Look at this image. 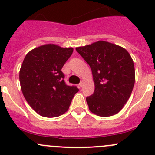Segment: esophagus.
Wrapping results in <instances>:
<instances>
[{
  "mask_svg": "<svg viewBox=\"0 0 155 155\" xmlns=\"http://www.w3.org/2000/svg\"><path fill=\"white\" fill-rule=\"evenodd\" d=\"M84 82H84L83 80H82V81H81V82H80V83H79V86H80L81 87H83V85H84Z\"/></svg>",
  "mask_w": 155,
  "mask_h": 155,
  "instance_id": "34e87169",
  "label": "esophagus"
}]
</instances>
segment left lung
<instances>
[{"label":"left lung","instance_id":"1","mask_svg":"<svg viewBox=\"0 0 155 155\" xmlns=\"http://www.w3.org/2000/svg\"><path fill=\"white\" fill-rule=\"evenodd\" d=\"M92 71L94 92L87 97L90 111L102 117L121 111L130 98L135 82L133 59L125 48L98 41L76 48Z\"/></svg>","mask_w":155,"mask_h":155}]
</instances>
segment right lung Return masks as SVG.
Here are the masks:
<instances>
[{"mask_svg": "<svg viewBox=\"0 0 155 155\" xmlns=\"http://www.w3.org/2000/svg\"><path fill=\"white\" fill-rule=\"evenodd\" d=\"M73 51V48L47 44L26 54L20 69V85L27 102L39 115L46 118L63 115L79 91L76 86L65 83L61 71Z\"/></svg>", "mask_w": 155, "mask_h": 155, "instance_id": "right-lung-1", "label": "right lung"}]
</instances>
